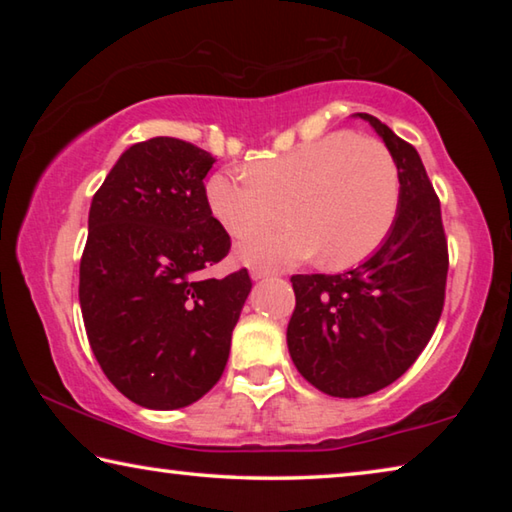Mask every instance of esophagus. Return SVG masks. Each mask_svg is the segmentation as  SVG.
I'll list each match as a JSON object with an SVG mask.
<instances>
[{
  "mask_svg": "<svg viewBox=\"0 0 512 512\" xmlns=\"http://www.w3.org/2000/svg\"><path fill=\"white\" fill-rule=\"evenodd\" d=\"M271 275L275 273L268 271V268H253V271H250V277H253V280H264V277H271Z\"/></svg>",
  "mask_w": 512,
  "mask_h": 512,
  "instance_id": "1",
  "label": "esophagus"
}]
</instances>
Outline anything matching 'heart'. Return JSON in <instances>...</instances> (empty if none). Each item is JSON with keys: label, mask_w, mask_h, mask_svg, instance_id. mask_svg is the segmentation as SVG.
<instances>
[{"label": "heart", "mask_w": 512, "mask_h": 512, "mask_svg": "<svg viewBox=\"0 0 512 512\" xmlns=\"http://www.w3.org/2000/svg\"><path fill=\"white\" fill-rule=\"evenodd\" d=\"M207 207L232 237L267 227L292 207L296 224L241 241L250 266H291L325 253L350 266L375 253L400 207V171L375 137L339 131L253 171H219L205 185Z\"/></svg>", "instance_id": "b5f03b06"}]
</instances>
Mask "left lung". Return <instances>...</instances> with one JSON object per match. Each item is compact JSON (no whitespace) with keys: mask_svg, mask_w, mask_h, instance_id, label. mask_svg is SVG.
Segmentation results:
<instances>
[{"mask_svg":"<svg viewBox=\"0 0 512 512\" xmlns=\"http://www.w3.org/2000/svg\"><path fill=\"white\" fill-rule=\"evenodd\" d=\"M400 171V207L381 246L339 275H293L287 345L302 377L332 397H366L409 370L445 302L447 239L418 151L368 112Z\"/></svg>","mask_w":512,"mask_h":512,"instance_id":"left-lung-1","label":"left lung"}]
</instances>
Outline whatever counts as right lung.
Listing matches in <instances>:
<instances>
[{
	"label": "right lung",
	"instance_id": "obj_1",
	"mask_svg": "<svg viewBox=\"0 0 512 512\" xmlns=\"http://www.w3.org/2000/svg\"><path fill=\"white\" fill-rule=\"evenodd\" d=\"M212 164L194 144L153 137L119 155L90 205L85 332L106 377L144 409H183L221 379L253 289L246 268L201 277L230 250L205 198Z\"/></svg>",
	"mask_w": 512,
	"mask_h": 512
}]
</instances>
